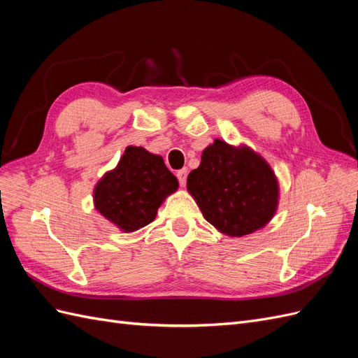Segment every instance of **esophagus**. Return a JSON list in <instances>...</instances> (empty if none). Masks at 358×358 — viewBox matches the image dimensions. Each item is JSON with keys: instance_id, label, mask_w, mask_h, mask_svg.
<instances>
[{"instance_id": "obj_1", "label": "esophagus", "mask_w": 358, "mask_h": 358, "mask_svg": "<svg viewBox=\"0 0 358 358\" xmlns=\"http://www.w3.org/2000/svg\"><path fill=\"white\" fill-rule=\"evenodd\" d=\"M176 176H178V180H179V183H180V187H183L187 183V169H182V170H178V173H176Z\"/></svg>"}]
</instances>
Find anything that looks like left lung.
I'll return each instance as SVG.
<instances>
[{
  "label": "left lung",
  "instance_id": "left-lung-1",
  "mask_svg": "<svg viewBox=\"0 0 358 358\" xmlns=\"http://www.w3.org/2000/svg\"><path fill=\"white\" fill-rule=\"evenodd\" d=\"M187 188L204 220L231 237L263 229L278 208V180L267 162L252 149L220 138L203 150Z\"/></svg>",
  "mask_w": 358,
  "mask_h": 358
}]
</instances>
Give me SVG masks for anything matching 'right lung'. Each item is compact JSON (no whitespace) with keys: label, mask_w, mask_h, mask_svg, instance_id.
<instances>
[{"label":"right lung","mask_w":358,"mask_h":358,"mask_svg":"<svg viewBox=\"0 0 358 358\" xmlns=\"http://www.w3.org/2000/svg\"><path fill=\"white\" fill-rule=\"evenodd\" d=\"M179 182L159 155L128 146L115 170L107 171L94 189L95 209L124 233L152 222Z\"/></svg>","instance_id":"1"}]
</instances>
